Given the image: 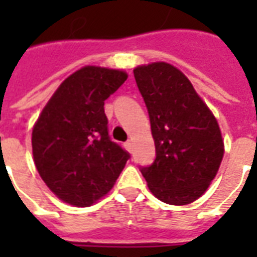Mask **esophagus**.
Instances as JSON below:
<instances>
[{
    "mask_svg": "<svg viewBox=\"0 0 257 257\" xmlns=\"http://www.w3.org/2000/svg\"><path fill=\"white\" fill-rule=\"evenodd\" d=\"M125 149L129 151V153H132V149H134V145H132V140H128V142H125Z\"/></svg>",
    "mask_w": 257,
    "mask_h": 257,
    "instance_id": "obj_1",
    "label": "esophagus"
}]
</instances>
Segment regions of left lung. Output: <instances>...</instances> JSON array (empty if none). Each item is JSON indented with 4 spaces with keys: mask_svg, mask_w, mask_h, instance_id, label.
<instances>
[{
    "mask_svg": "<svg viewBox=\"0 0 257 257\" xmlns=\"http://www.w3.org/2000/svg\"><path fill=\"white\" fill-rule=\"evenodd\" d=\"M134 74L156 145V160L140 172L162 202L191 204L209 187L224 154L217 121L172 64L139 66Z\"/></svg>",
    "mask_w": 257,
    "mask_h": 257,
    "instance_id": "1",
    "label": "left lung"
}]
</instances>
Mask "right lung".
<instances>
[{
    "mask_svg": "<svg viewBox=\"0 0 257 257\" xmlns=\"http://www.w3.org/2000/svg\"><path fill=\"white\" fill-rule=\"evenodd\" d=\"M128 75L86 66L59 86L33 129L37 171L53 194L89 206L107 194L131 156L110 139L104 100Z\"/></svg>",
    "mask_w": 257,
    "mask_h": 257,
    "instance_id": "right-lung-1",
    "label": "right lung"
}]
</instances>
